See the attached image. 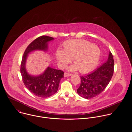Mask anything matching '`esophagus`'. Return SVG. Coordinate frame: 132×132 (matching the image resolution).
<instances>
[{"instance_id": "esophagus-1", "label": "esophagus", "mask_w": 132, "mask_h": 132, "mask_svg": "<svg viewBox=\"0 0 132 132\" xmlns=\"http://www.w3.org/2000/svg\"><path fill=\"white\" fill-rule=\"evenodd\" d=\"M72 76L71 74H69L68 73H64V77H69V76Z\"/></svg>"}]
</instances>
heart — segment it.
<instances>
[{
    "label": "heart",
    "instance_id": "1",
    "mask_svg": "<svg viewBox=\"0 0 132 132\" xmlns=\"http://www.w3.org/2000/svg\"><path fill=\"white\" fill-rule=\"evenodd\" d=\"M63 49L55 52L58 64L64 68L73 59L75 64L69 68L70 71L77 69L82 73L93 70L98 62L101 52L98 47L83 39H69L63 44Z\"/></svg>",
    "mask_w": 132,
    "mask_h": 132
}]
</instances>
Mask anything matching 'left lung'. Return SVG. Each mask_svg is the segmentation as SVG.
Wrapping results in <instances>:
<instances>
[{"instance_id": "8db88e82", "label": "left lung", "mask_w": 132, "mask_h": 132, "mask_svg": "<svg viewBox=\"0 0 132 132\" xmlns=\"http://www.w3.org/2000/svg\"><path fill=\"white\" fill-rule=\"evenodd\" d=\"M114 72V59L111 52L108 59L102 66L92 73L81 76V84L77 93L81 97L89 99L100 94L110 82Z\"/></svg>"}]
</instances>
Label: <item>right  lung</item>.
<instances>
[{"instance_id": "obj_1", "label": "right lung", "mask_w": 132, "mask_h": 132, "mask_svg": "<svg viewBox=\"0 0 132 132\" xmlns=\"http://www.w3.org/2000/svg\"><path fill=\"white\" fill-rule=\"evenodd\" d=\"M54 38L42 36L35 39L26 48L22 57L20 72L23 82L26 88L36 96L46 98L56 93L59 82L63 78L64 72L48 67L42 74L34 76L28 74L25 68L28 55L35 50H48V42Z\"/></svg>"}]
</instances>
